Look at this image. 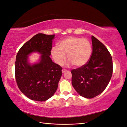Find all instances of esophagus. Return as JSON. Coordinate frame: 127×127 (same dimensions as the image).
<instances>
[{
	"label": "esophagus",
	"instance_id": "esophagus-1",
	"mask_svg": "<svg viewBox=\"0 0 127 127\" xmlns=\"http://www.w3.org/2000/svg\"><path fill=\"white\" fill-rule=\"evenodd\" d=\"M67 71V70H66V69H63L62 70V71L63 73H64V72H66V71Z\"/></svg>",
	"mask_w": 127,
	"mask_h": 127
}]
</instances>
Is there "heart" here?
Masks as SVG:
<instances>
[{
	"label": "heart",
	"mask_w": 127,
	"mask_h": 127,
	"mask_svg": "<svg viewBox=\"0 0 127 127\" xmlns=\"http://www.w3.org/2000/svg\"><path fill=\"white\" fill-rule=\"evenodd\" d=\"M92 48L90 42L86 38L70 36L63 39L51 50L55 62L62 65L66 60L69 64L80 67L86 64L92 54Z\"/></svg>",
	"instance_id": "obj_1"
}]
</instances>
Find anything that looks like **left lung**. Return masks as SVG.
Segmentation results:
<instances>
[{
  "label": "left lung",
  "mask_w": 127,
  "mask_h": 127,
  "mask_svg": "<svg viewBox=\"0 0 127 127\" xmlns=\"http://www.w3.org/2000/svg\"><path fill=\"white\" fill-rule=\"evenodd\" d=\"M92 53L86 64L73 69L72 85L79 95L91 99L106 88L113 73L112 56L107 48L92 36Z\"/></svg>",
  "instance_id": "left-lung-1"
}]
</instances>
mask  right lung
Masks as SVG:
<instances>
[{
	"mask_svg": "<svg viewBox=\"0 0 127 127\" xmlns=\"http://www.w3.org/2000/svg\"><path fill=\"white\" fill-rule=\"evenodd\" d=\"M55 35L38 33L22 45L18 52L15 63V77L22 93L29 99L44 101L56 91L62 76V67L50 56ZM34 51L42 55L38 64L31 66L27 55Z\"/></svg>",
	"mask_w": 127,
	"mask_h": 127,
	"instance_id": "right-lung-1",
	"label": "right lung"
}]
</instances>
